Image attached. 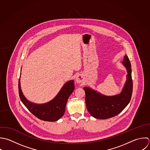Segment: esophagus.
Masks as SVG:
<instances>
[{
	"label": "esophagus",
	"mask_w": 150,
	"mask_h": 150,
	"mask_svg": "<svg viewBox=\"0 0 150 150\" xmlns=\"http://www.w3.org/2000/svg\"><path fill=\"white\" fill-rule=\"evenodd\" d=\"M75 81L77 83H81L84 82V78L82 75H79L76 76L75 79Z\"/></svg>",
	"instance_id": "34e87169"
}]
</instances>
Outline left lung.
Segmentation results:
<instances>
[{"label": "left lung", "mask_w": 150, "mask_h": 150, "mask_svg": "<svg viewBox=\"0 0 150 150\" xmlns=\"http://www.w3.org/2000/svg\"><path fill=\"white\" fill-rule=\"evenodd\" d=\"M127 72V79L120 93L115 96H106L88 87H84L87 109L95 118L106 119L116 116L128 105L132 95L133 80L132 67L127 55L122 62Z\"/></svg>", "instance_id": "8db88e82"}]
</instances>
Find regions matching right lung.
<instances>
[{"instance_id":"add662e5","label":"right lung","mask_w":150,"mask_h":150,"mask_svg":"<svg viewBox=\"0 0 150 150\" xmlns=\"http://www.w3.org/2000/svg\"><path fill=\"white\" fill-rule=\"evenodd\" d=\"M75 89L74 81L66 82L58 95L49 102L36 104L28 101L23 95L21 89L20 79L18 81V93L21 101L28 110L40 120L47 122H55L64 115L68 98Z\"/></svg>"}]
</instances>
